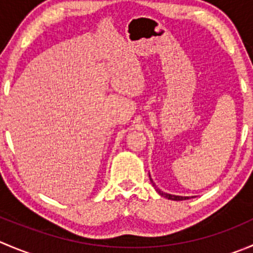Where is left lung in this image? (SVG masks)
<instances>
[{
    "label": "left lung",
    "instance_id": "8db88e82",
    "mask_svg": "<svg viewBox=\"0 0 253 253\" xmlns=\"http://www.w3.org/2000/svg\"><path fill=\"white\" fill-rule=\"evenodd\" d=\"M150 181H152V183H153V186H154L155 191H157V192L159 193L160 196H163V197L168 198V200H172V201H185V200H188V198H190V197H187V196H186V197H183V196H175V195H169V193L163 192V191H160L159 188H158L157 186H155V183L153 182L152 178H150Z\"/></svg>",
    "mask_w": 253,
    "mask_h": 253
}]
</instances>
